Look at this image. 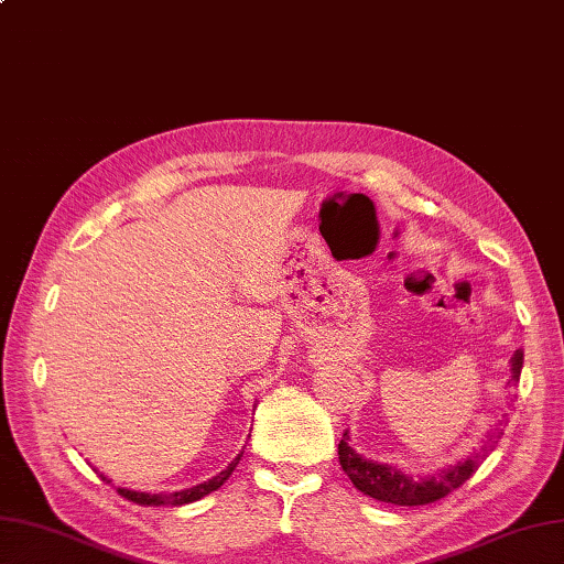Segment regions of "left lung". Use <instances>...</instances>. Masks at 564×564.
I'll return each instance as SVG.
<instances>
[{
    "label": "left lung",
    "mask_w": 564,
    "mask_h": 564,
    "mask_svg": "<svg viewBox=\"0 0 564 564\" xmlns=\"http://www.w3.org/2000/svg\"><path fill=\"white\" fill-rule=\"evenodd\" d=\"M521 368H523V350L519 348L512 358L514 382H519ZM507 423H509L507 417H502V421L495 425V432H490L488 435L486 447H482L476 456H470V459L456 464V466L442 468V470H437V474H432L427 478H411L391 466L362 459L360 454H356L348 447V432H344V440L338 442V462H341L352 486H356L360 492L375 497V500H379V502L401 505V507L430 505V502L442 500V497H447L454 490H459L464 482L476 474L480 462H486L488 454L497 447V442L502 440Z\"/></svg>",
    "instance_id": "1"
}]
</instances>
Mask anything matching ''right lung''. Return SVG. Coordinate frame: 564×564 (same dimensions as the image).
I'll use <instances>...</instances> for the list:
<instances>
[{"instance_id": "obj_1", "label": "right lung", "mask_w": 564, "mask_h": 564, "mask_svg": "<svg viewBox=\"0 0 564 564\" xmlns=\"http://www.w3.org/2000/svg\"><path fill=\"white\" fill-rule=\"evenodd\" d=\"M240 456H242V454H240ZM240 456H238V459H235L226 470H220L218 476H214L212 480L199 482V486L187 488V490L170 492V495H151V492H134V490L117 488V492H120V495L124 497V500H129V502H137V505H143V507H161V505H173V507H180V505H189V502L202 500L204 495L218 490V488L223 486V482H226V480L232 476V470H235V466H238ZM102 480H108V478L102 476Z\"/></svg>"}]
</instances>
